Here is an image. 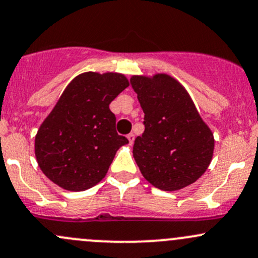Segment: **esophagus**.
Wrapping results in <instances>:
<instances>
[{"label":"esophagus","mask_w":258,"mask_h":258,"mask_svg":"<svg viewBox=\"0 0 258 258\" xmlns=\"http://www.w3.org/2000/svg\"><path fill=\"white\" fill-rule=\"evenodd\" d=\"M127 138H128V142L132 145V143H134V141H135V135L134 134H128V135H127Z\"/></svg>","instance_id":"esophagus-1"}]
</instances>
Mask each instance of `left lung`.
Here are the masks:
<instances>
[{"instance_id": "8db88e82", "label": "left lung", "mask_w": 258, "mask_h": 258, "mask_svg": "<svg viewBox=\"0 0 258 258\" xmlns=\"http://www.w3.org/2000/svg\"><path fill=\"white\" fill-rule=\"evenodd\" d=\"M131 86L145 112V132L134 145L142 175L165 191L193 184L210 164L214 136L189 94L165 74L132 77Z\"/></svg>"}]
</instances>
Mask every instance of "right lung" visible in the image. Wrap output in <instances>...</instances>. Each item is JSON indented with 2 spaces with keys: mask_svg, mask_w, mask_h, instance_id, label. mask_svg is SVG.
Wrapping results in <instances>:
<instances>
[{
  "mask_svg": "<svg viewBox=\"0 0 258 258\" xmlns=\"http://www.w3.org/2000/svg\"><path fill=\"white\" fill-rule=\"evenodd\" d=\"M128 86L117 73H84L61 94L36 136V157L53 183L72 191L96 185L116 151L128 143L116 132L108 105Z\"/></svg>",
  "mask_w": 258,
  "mask_h": 258,
  "instance_id": "obj_1",
  "label": "right lung"
}]
</instances>
